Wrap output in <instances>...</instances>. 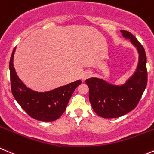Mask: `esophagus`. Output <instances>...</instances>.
<instances>
[{"instance_id":"1","label":"esophagus","mask_w":154,"mask_h":154,"mask_svg":"<svg viewBox=\"0 0 154 154\" xmlns=\"http://www.w3.org/2000/svg\"><path fill=\"white\" fill-rule=\"evenodd\" d=\"M91 76H92V73H91L90 71H86V72L83 73V75H82V78H83V80H86V79L90 77Z\"/></svg>"}]
</instances>
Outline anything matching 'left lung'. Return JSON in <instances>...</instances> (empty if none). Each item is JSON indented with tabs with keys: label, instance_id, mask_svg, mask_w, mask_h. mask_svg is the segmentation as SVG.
<instances>
[{
	"label": "left lung",
	"instance_id": "left-lung-1",
	"mask_svg": "<svg viewBox=\"0 0 154 154\" xmlns=\"http://www.w3.org/2000/svg\"><path fill=\"white\" fill-rule=\"evenodd\" d=\"M126 39L138 50L139 58L136 71L121 86L108 83L102 79L92 77L86 79L89 86V99L94 111L104 118H116L133 110L139 102L147 83V57L145 50L133 34L121 31Z\"/></svg>",
	"mask_w": 154,
	"mask_h": 154
}]
</instances>
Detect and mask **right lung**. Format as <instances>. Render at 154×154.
Segmentation results:
<instances>
[{"label":"right lung","mask_w":154,"mask_h":154,"mask_svg":"<svg viewBox=\"0 0 154 154\" xmlns=\"http://www.w3.org/2000/svg\"><path fill=\"white\" fill-rule=\"evenodd\" d=\"M16 48L12 53L10 60L11 90L13 95L22 108L30 117L44 122L54 121L65 112L70 98L76 88L81 83L77 80L51 91L38 92L27 87L18 77L13 67V56Z\"/></svg>","instance_id":"1"}]
</instances>
